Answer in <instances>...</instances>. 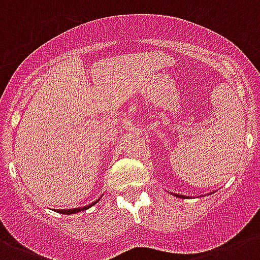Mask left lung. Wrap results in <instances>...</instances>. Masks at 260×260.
I'll use <instances>...</instances> for the list:
<instances>
[{"instance_id": "8db88e82", "label": "left lung", "mask_w": 260, "mask_h": 260, "mask_svg": "<svg viewBox=\"0 0 260 260\" xmlns=\"http://www.w3.org/2000/svg\"><path fill=\"white\" fill-rule=\"evenodd\" d=\"M175 196H177V194H175ZM178 197H182V198H185V197H183V196H178Z\"/></svg>"}]
</instances>
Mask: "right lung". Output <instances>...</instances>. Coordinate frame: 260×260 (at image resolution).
<instances>
[{
  "instance_id": "1",
  "label": "right lung",
  "mask_w": 260,
  "mask_h": 260,
  "mask_svg": "<svg viewBox=\"0 0 260 260\" xmlns=\"http://www.w3.org/2000/svg\"><path fill=\"white\" fill-rule=\"evenodd\" d=\"M94 204H97V201L94 202ZM94 204H91V205L89 206H83V208H74V209H63V210H58L59 213H62V214H74V213H78V212H81V210H86L89 209L90 206H93Z\"/></svg>"
}]
</instances>
